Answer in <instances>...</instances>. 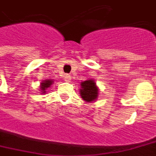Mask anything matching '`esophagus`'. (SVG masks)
<instances>
[{
	"label": "esophagus",
	"mask_w": 156,
	"mask_h": 156,
	"mask_svg": "<svg viewBox=\"0 0 156 156\" xmlns=\"http://www.w3.org/2000/svg\"><path fill=\"white\" fill-rule=\"evenodd\" d=\"M65 80H67V81H70V80H71V76H69V75H66V76H65Z\"/></svg>",
	"instance_id": "1"
}]
</instances>
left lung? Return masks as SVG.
Returning a JSON list of instances; mask_svg holds the SVG:
<instances>
[{"label": "left lung", "mask_w": 156, "mask_h": 156, "mask_svg": "<svg viewBox=\"0 0 156 156\" xmlns=\"http://www.w3.org/2000/svg\"><path fill=\"white\" fill-rule=\"evenodd\" d=\"M80 96L83 100L87 102H92L96 98H98V88L95 85V82L92 80H87L81 82Z\"/></svg>", "instance_id": "left-lung-1"}]
</instances>
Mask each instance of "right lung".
I'll use <instances>...</instances> for the list:
<instances>
[{"label":"right lung","mask_w":156,"mask_h":156,"mask_svg":"<svg viewBox=\"0 0 156 156\" xmlns=\"http://www.w3.org/2000/svg\"><path fill=\"white\" fill-rule=\"evenodd\" d=\"M52 82H53V81L51 80H45L44 81H43L41 83V87H41V90L44 91V93H45V92H44L45 89L48 88L49 87H51V85L52 84Z\"/></svg>","instance_id":"1"}]
</instances>
